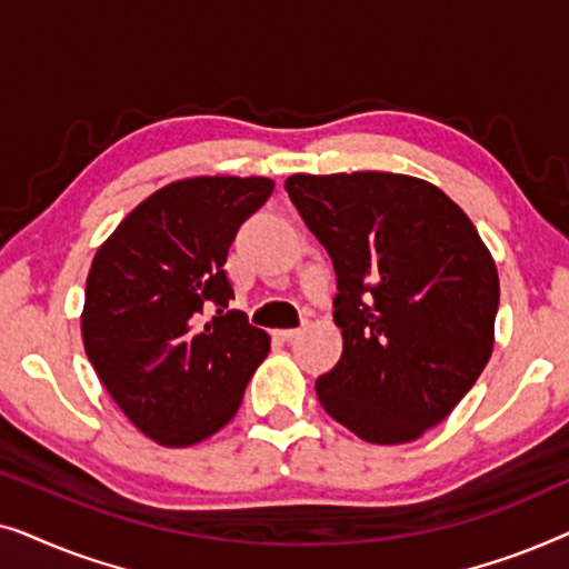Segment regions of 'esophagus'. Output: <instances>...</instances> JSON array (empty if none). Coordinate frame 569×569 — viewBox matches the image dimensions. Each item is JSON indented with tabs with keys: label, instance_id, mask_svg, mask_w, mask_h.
<instances>
[{
	"label": "esophagus",
	"instance_id": "esophagus-1",
	"mask_svg": "<svg viewBox=\"0 0 569 569\" xmlns=\"http://www.w3.org/2000/svg\"><path fill=\"white\" fill-rule=\"evenodd\" d=\"M300 333H302V329H282V331H277V337L284 341H292V339H298Z\"/></svg>",
	"mask_w": 569,
	"mask_h": 569
}]
</instances>
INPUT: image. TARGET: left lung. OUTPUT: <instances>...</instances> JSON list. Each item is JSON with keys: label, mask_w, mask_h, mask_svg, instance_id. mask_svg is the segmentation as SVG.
Returning <instances> with one entry per match:
<instances>
[{"label": "left lung", "mask_w": 569, "mask_h": 569, "mask_svg": "<svg viewBox=\"0 0 569 569\" xmlns=\"http://www.w3.org/2000/svg\"><path fill=\"white\" fill-rule=\"evenodd\" d=\"M284 189L337 271L345 352L316 380L318 401L365 442L422 438L492 357V253L463 209L422 178L295 173Z\"/></svg>", "instance_id": "obj_1"}]
</instances>
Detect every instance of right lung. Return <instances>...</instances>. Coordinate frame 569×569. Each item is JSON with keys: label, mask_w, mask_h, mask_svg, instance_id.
<instances>
[{"label": "right lung", "mask_w": 569, "mask_h": 569, "mask_svg": "<svg viewBox=\"0 0 569 569\" xmlns=\"http://www.w3.org/2000/svg\"><path fill=\"white\" fill-rule=\"evenodd\" d=\"M271 191L263 176L173 181L131 209L92 259L84 352L129 422L158 446L189 448L222 430L269 355V333L228 310L222 267Z\"/></svg>", "instance_id": "add662e5"}]
</instances>
